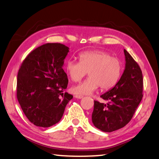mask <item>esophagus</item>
Instances as JSON below:
<instances>
[{
	"label": "esophagus",
	"instance_id": "obj_1",
	"mask_svg": "<svg viewBox=\"0 0 159 159\" xmlns=\"http://www.w3.org/2000/svg\"><path fill=\"white\" fill-rule=\"evenodd\" d=\"M75 97L77 98H80V99H81V98H82L84 97V96H82V95H75Z\"/></svg>",
	"mask_w": 159,
	"mask_h": 159
}]
</instances>
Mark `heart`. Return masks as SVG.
I'll return each mask as SVG.
<instances>
[{
  "instance_id": "1",
  "label": "heart",
  "mask_w": 159,
  "mask_h": 159,
  "mask_svg": "<svg viewBox=\"0 0 159 159\" xmlns=\"http://www.w3.org/2000/svg\"><path fill=\"white\" fill-rule=\"evenodd\" d=\"M80 62L70 59L65 65L66 71L73 82H79L89 72V77L72 91L77 94H90L97 89L109 90L114 87L122 73V62L118 58L101 50H90L80 53Z\"/></svg>"
}]
</instances>
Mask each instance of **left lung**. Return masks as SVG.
<instances>
[{"mask_svg":"<svg viewBox=\"0 0 159 159\" xmlns=\"http://www.w3.org/2000/svg\"><path fill=\"white\" fill-rule=\"evenodd\" d=\"M125 69L114 88L102 94L106 101H94L92 121L95 127L112 132L124 127L131 120L143 97V76L138 64L124 50Z\"/></svg>","mask_w":159,"mask_h":159,"instance_id":"1","label":"left lung"}]
</instances>
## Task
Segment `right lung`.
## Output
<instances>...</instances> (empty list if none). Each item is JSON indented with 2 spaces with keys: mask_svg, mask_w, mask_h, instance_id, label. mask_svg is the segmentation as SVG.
<instances>
[{
  "mask_svg": "<svg viewBox=\"0 0 159 159\" xmlns=\"http://www.w3.org/2000/svg\"><path fill=\"white\" fill-rule=\"evenodd\" d=\"M69 48L46 43L26 56L17 74V98L24 114L35 126L58 123L73 95L63 93L68 78L62 66Z\"/></svg>",
  "mask_w": 159,
  "mask_h": 159,
  "instance_id": "obj_1",
  "label": "right lung"
}]
</instances>
